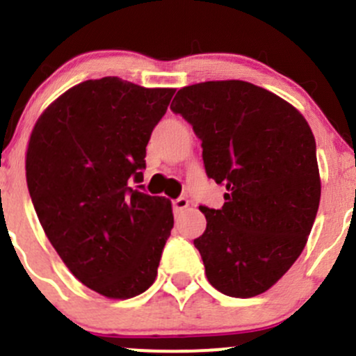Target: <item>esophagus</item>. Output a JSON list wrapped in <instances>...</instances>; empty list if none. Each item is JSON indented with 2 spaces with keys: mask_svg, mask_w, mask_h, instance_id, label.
Wrapping results in <instances>:
<instances>
[{
  "mask_svg": "<svg viewBox=\"0 0 356 356\" xmlns=\"http://www.w3.org/2000/svg\"><path fill=\"white\" fill-rule=\"evenodd\" d=\"M189 207V200L188 198H177L174 201V213L179 215Z\"/></svg>",
  "mask_w": 356,
  "mask_h": 356,
  "instance_id": "obj_1",
  "label": "esophagus"
}]
</instances>
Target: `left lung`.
<instances>
[{
    "label": "left lung",
    "instance_id": "1",
    "mask_svg": "<svg viewBox=\"0 0 356 356\" xmlns=\"http://www.w3.org/2000/svg\"><path fill=\"white\" fill-rule=\"evenodd\" d=\"M170 108L195 129L207 175L224 184L220 210L195 239L208 282L232 298L265 293L308 241L318 203L315 138L303 115L245 81H208L179 89Z\"/></svg>",
    "mask_w": 356,
    "mask_h": 356
}]
</instances>
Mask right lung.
<instances>
[{"label": "right lung", "instance_id": "add662e5", "mask_svg": "<svg viewBox=\"0 0 356 356\" xmlns=\"http://www.w3.org/2000/svg\"><path fill=\"white\" fill-rule=\"evenodd\" d=\"M174 92L91 79L58 96L31 132L25 177L44 234L75 279L110 300L155 282L174 227L170 200L129 188Z\"/></svg>", "mask_w": 356, "mask_h": 356}]
</instances>
